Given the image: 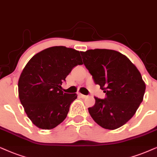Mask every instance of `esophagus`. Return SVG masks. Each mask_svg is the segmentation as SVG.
Returning a JSON list of instances; mask_svg holds the SVG:
<instances>
[{
    "label": "esophagus",
    "mask_w": 157,
    "mask_h": 157,
    "mask_svg": "<svg viewBox=\"0 0 157 157\" xmlns=\"http://www.w3.org/2000/svg\"><path fill=\"white\" fill-rule=\"evenodd\" d=\"M79 96H80L82 98H85L88 97V96H85V95H83V94H79Z\"/></svg>",
    "instance_id": "34e87169"
}]
</instances>
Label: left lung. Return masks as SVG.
Here are the masks:
<instances>
[{
    "instance_id": "left-lung-1",
    "label": "left lung",
    "mask_w": 157,
    "mask_h": 157,
    "mask_svg": "<svg viewBox=\"0 0 157 157\" xmlns=\"http://www.w3.org/2000/svg\"><path fill=\"white\" fill-rule=\"evenodd\" d=\"M80 53L95 83L106 96L104 99L95 97L94 106L88 108L91 117L105 129L120 128L133 117L144 98L146 85L141 75L118 51L91 49Z\"/></svg>"
}]
</instances>
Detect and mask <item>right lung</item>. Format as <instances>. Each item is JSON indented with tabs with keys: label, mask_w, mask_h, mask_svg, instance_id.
Masks as SVG:
<instances>
[{
	"label": "right lung",
	"mask_w": 157,
	"mask_h": 157,
	"mask_svg": "<svg viewBox=\"0 0 157 157\" xmlns=\"http://www.w3.org/2000/svg\"><path fill=\"white\" fill-rule=\"evenodd\" d=\"M82 64L80 51L53 46L37 53L28 61L18 82L21 104L37 128L51 130L67 117L76 93L61 90L72 69Z\"/></svg>",
	"instance_id": "right-lung-1"
}]
</instances>
